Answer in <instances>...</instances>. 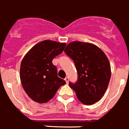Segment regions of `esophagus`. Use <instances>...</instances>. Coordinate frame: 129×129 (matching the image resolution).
<instances>
[{
  "label": "esophagus",
  "instance_id": "1",
  "mask_svg": "<svg viewBox=\"0 0 129 129\" xmlns=\"http://www.w3.org/2000/svg\"><path fill=\"white\" fill-rule=\"evenodd\" d=\"M64 80H65L66 82H67V84H68L69 83V78L68 77H66L65 78H64Z\"/></svg>",
  "mask_w": 129,
  "mask_h": 129
}]
</instances>
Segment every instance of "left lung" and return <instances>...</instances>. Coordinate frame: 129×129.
<instances>
[{
	"label": "left lung",
	"mask_w": 129,
	"mask_h": 129,
	"mask_svg": "<svg viewBox=\"0 0 129 129\" xmlns=\"http://www.w3.org/2000/svg\"><path fill=\"white\" fill-rule=\"evenodd\" d=\"M64 52L74 60L78 71L77 82H69L78 99L86 105L98 102L111 78V65L107 55L96 45L80 41L69 43Z\"/></svg>",
	"instance_id": "8db88e82"
}]
</instances>
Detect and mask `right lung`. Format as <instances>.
Masks as SVG:
<instances>
[{
    "instance_id": "obj_1",
    "label": "right lung",
    "mask_w": 129,
    "mask_h": 129,
    "mask_svg": "<svg viewBox=\"0 0 129 129\" xmlns=\"http://www.w3.org/2000/svg\"><path fill=\"white\" fill-rule=\"evenodd\" d=\"M66 43L45 40L35 45L22 58L20 78L30 98L38 103L49 102L58 89L66 84L58 76L52 60L63 51Z\"/></svg>"
}]
</instances>
